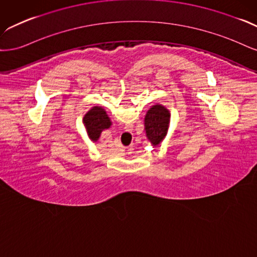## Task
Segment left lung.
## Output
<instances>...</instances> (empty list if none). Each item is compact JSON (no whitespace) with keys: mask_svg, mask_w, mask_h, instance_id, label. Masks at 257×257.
I'll use <instances>...</instances> for the list:
<instances>
[{"mask_svg":"<svg viewBox=\"0 0 257 257\" xmlns=\"http://www.w3.org/2000/svg\"><path fill=\"white\" fill-rule=\"evenodd\" d=\"M144 121L146 137L153 145L157 146L167 136L170 121L168 109L159 104L154 105L147 111Z\"/></svg>","mask_w":257,"mask_h":257,"instance_id":"8db88e82","label":"left lung"}]
</instances>
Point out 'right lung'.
I'll return each instance as SVG.
<instances>
[{"label":"right lung","instance_id":"right-lung-1","mask_svg":"<svg viewBox=\"0 0 257 257\" xmlns=\"http://www.w3.org/2000/svg\"><path fill=\"white\" fill-rule=\"evenodd\" d=\"M83 120L88 137L92 141H97L100 137L101 131L110 128L111 126L110 118L107 117L105 111L100 106H95L88 111L85 114Z\"/></svg>","mask_w":257,"mask_h":257}]
</instances>
